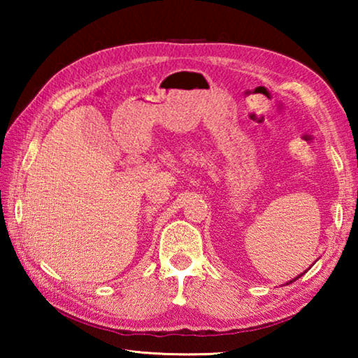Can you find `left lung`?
Segmentation results:
<instances>
[{
  "label": "left lung",
  "mask_w": 358,
  "mask_h": 358,
  "mask_svg": "<svg viewBox=\"0 0 358 358\" xmlns=\"http://www.w3.org/2000/svg\"><path fill=\"white\" fill-rule=\"evenodd\" d=\"M301 275H303V273H301ZM301 275H300V276H301Z\"/></svg>",
  "instance_id": "1"
}]
</instances>
